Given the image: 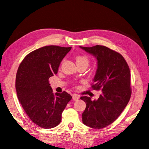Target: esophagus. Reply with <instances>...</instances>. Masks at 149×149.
I'll list each match as a JSON object with an SVG mask.
<instances>
[{"mask_svg": "<svg viewBox=\"0 0 149 149\" xmlns=\"http://www.w3.org/2000/svg\"><path fill=\"white\" fill-rule=\"evenodd\" d=\"M79 96L77 95V94H74L72 95V99L74 100V101H77L79 99Z\"/></svg>", "mask_w": 149, "mask_h": 149, "instance_id": "34e87169", "label": "esophagus"}]
</instances>
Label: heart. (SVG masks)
<instances>
[{
    "instance_id": "b5f03b06",
    "label": "heart",
    "mask_w": 149,
    "mask_h": 149,
    "mask_svg": "<svg viewBox=\"0 0 149 149\" xmlns=\"http://www.w3.org/2000/svg\"><path fill=\"white\" fill-rule=\"evenodd\" d=\"M76 62H77V64L85 63L87 65H88V64H89V59L86 56L79 55V56H77Z\"/></svg>"
}]
</instances>
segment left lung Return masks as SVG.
Listing matches in <instances>:
<instances>
[{
  "instance_id": "obj_1",
  "label": "left lung",
  "mask_w": 149,
  "mask_h": 149,
  "mask_svg": "<svg viewBox=\"0 0 149 149\" xmlns=\"http://www.w3.org/2000/svg\"><path fill=\"white\" fill-rule=\"evenodd\" d=\"M79 47L96 58L97 68L91 88L102 91L97 100L81 97L86 103L83 123L90 128L101 129L113 123L130 101V68L119 53L104 46Z\"/></svg>"
}]
</instances>
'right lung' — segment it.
Here are the masks:
<instances>
[{
    "label": "right lung",
    "mask_w": 149,
    "mask_h": 149,
    "mask_svg": "<svg viewBox=\"0 0 149 149\" xmlns=\"http://www.w3.org/2000/svg\"><path fill=\"white\" fill-rule=\"evenodd\" d=\"M71 47L46 46L26 55L16 75L18 100L33 123L43 128L56 127L72 96L66 91L53 93L49 78L58 72L59 65Z\"/></svg>",
    "instance_id": "obj_1"
}]
</instances>
